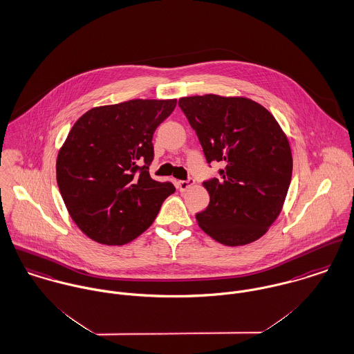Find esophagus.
I'll return each mask as SVG.
<instances>
[{
  "instance_id": "esophagus-1",
  "label": "esophagus",
  "mask_w": 354,
  "mask_h": 354,
  "mask_svg": "<svg viewBox=\"0 0 354 354\" xmlns=\"http://www.w3.org/2000/svg\"><path fill=\"white\" fill-rule=\"evenodd\" d=\"M193 184H194V180H193V178H188L187 181H177V188H178L181 192H184V191H187L189 187H192Z\"/></svg>"
}]
</instances>
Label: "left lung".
Returning <instances> with one entry per match:
<instances>
[{
  "label": "left lung",
  "instance_id": "left-lung-1",
  "mask_svg": "<svg viewBox=\"0 0 354 354\" xmlns=\"http://www.w3.org/2000/svg\"><path fill=\"white\" fill-rule=\"evenodd\" d=\"M205 160L223 162L219 178L203 183L208 207L200 228L225 246L261 238L283 209L292 177L290 142L274 116L246 97H183L178 101Z\"/></svg>",
  "mask_w": 354,
  "mask_h": 354
}]
</instances>
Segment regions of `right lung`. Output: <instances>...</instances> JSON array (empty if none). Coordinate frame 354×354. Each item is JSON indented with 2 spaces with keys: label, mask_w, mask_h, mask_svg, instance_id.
I'll return each mask as SVG.
<instances>
[{
  "label": "right lung",
  "mask_w": 354,
  "mask_h": 354,
  "mask_svg": "<svg viewBox=\"0 0 354 354\" xmlns=\"http://www.w3.org/2000/svg\"><path fill=\"white\" fill-rule=\"evenodd\" d=\"M177 100H129L96 106L70 129L57 158L64 205L80 230L108 246L129 243L153 225L171 183L150 177L153 135Z\"/></svg>",
  "instance_id": "obj_1"
}]
</instances>
